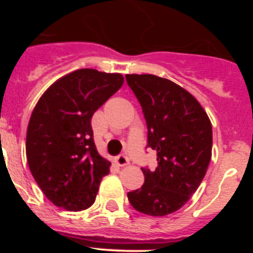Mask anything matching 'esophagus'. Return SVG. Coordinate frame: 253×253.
Instances as JSON below:
<instances>
[{
    "label": "esophagus",
    "instance_id": "1",
    "mask_svg": "<svg viewBox=\"0 0 253 253\" xmlns=\"http://www.w3.org/2000/svg\"><path fill=\"white\" fill-rule=\"evenodd\" d=\"M116 163H118V166H126L129 163V158L125 156V154H119L118 157H116Z\"/></svg>",
    "mask_w": 253,
    "mask_h": 253
}]
</instances>
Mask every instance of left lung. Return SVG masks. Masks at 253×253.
Instances as JSON below:
<instances>
[{"label": "left lung", "instance_id": "8db88e82", "mask_svg": "<svg viewBox=\"0 0 253 253\" xmlns=\"http://www.w3.org/2000/svg\"><path fill=\"white\" fill-rule=\"evenodd\" d=\"M142 106L147 148L157 151V167H142L144 184L128 193L129 203L147 215L163 216L184 207L202 184L213 146L207 113L191 93L153 75H126Z\"/></svg>", "mask_w": 253, "mask_h": 253}]
</instances>
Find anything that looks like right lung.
Listing matches in <instances>:
<instances>
[{"mask_svg":"<svg viewBox=\"0 0 253 253\" xmlns=\"http://www.w3.org/2000/svg\"><path fill=\"white\" fill-rule=\"evenodd\" d=\"M119 73L84 68L64 76L40 97L26 133V158L44 195L69 211L90 208L110 162L93 142L91 119L122 87Z\"/></svg>","mask_w":253,"mask_h":253,"instance_id":"obj_1","label":"right lung"}]
</instances>
